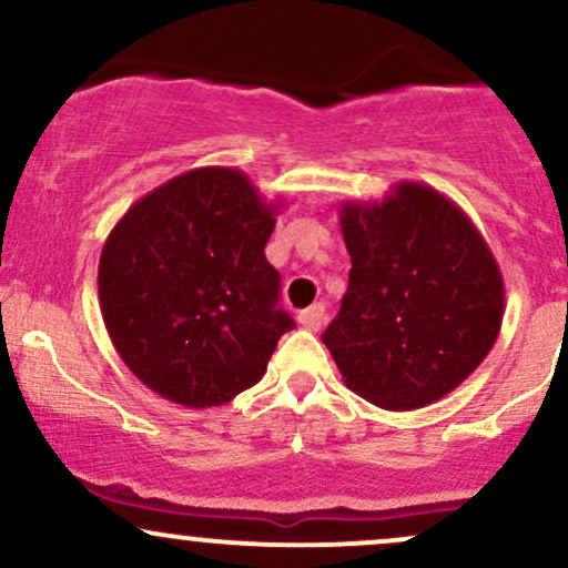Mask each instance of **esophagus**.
<instances>
[{
    "instance_id": "esophagus-1",
    "label": "esophagus",
    "mask_w": 568,
    "mask_h": 568,
    "mask_svg": "<svg viewBox=\"0 0 568 568\" xmlns=\"http://www.w3.org/2000/svg\"><path fill=\"white\" fill-rule=\"evenodd\" d=\"M325 321V306L323 304H312L306 306L304 312H298V323L304 325V328L310 331H317Z\"/></svg>"
}]
</instances>
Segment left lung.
<instances>
[{"mask_svg": "<svg viewBox=\"0 0 568 568\" xmlns=\"http://www.w3.org/2000/svg\"><path fill=\"white\" fill-rule=\"evenodd\" d=\"M349 285L325 328L344 384L387 410L459 387L491 352L505 315L497 258L456 202L400 181L382 202H342Z\"/></svg>", "mask_w": 568, "mask_h": 568, "instance_id": "obj_1", "label": "left lung"}]
</instances>
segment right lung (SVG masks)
<instances>
[{
	"mask_svg": "<svg viewBox=\"0 0 568 568\" xmlns=\"http://www.w3.org/2000/svg\"><path fill=\"white\" fill-rule=\"evenodd\" d=\"M277 207L245 173L211 165L165 181L116 221L98 298L114 349L149 389L207 408L262 382L293 328L264 256Z\"/></svg>",
	"mask_w": 568,
	"mask_h": 568,
	"instance_id": "obj_1",
	"label": "right lung"
}]
</instances>
